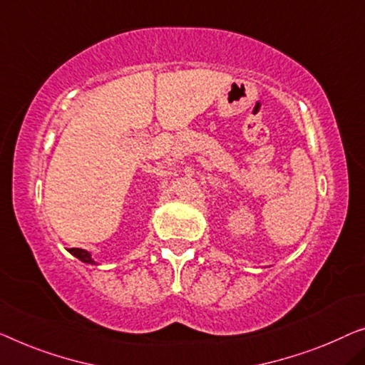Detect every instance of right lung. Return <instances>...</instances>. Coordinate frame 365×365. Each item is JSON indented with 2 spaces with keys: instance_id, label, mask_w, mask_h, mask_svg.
Here are the masks:
<instances>
[{
  "instance_id": "1",
  "label": "right lung",
  "mask_w": 365,
  "mask_h": 365,
  "mask_svg": "<svg viewBox=\"0 0 365 365\" xmlns=\"http://www.w3.org/2000/svg\"><path fill=\"white\" fill-rule=\"evenodd\" d=\"M68 252H70V254H73L75 257H77V259H80V260H81V262H86V264H95V262H93V259H91L90 252L83 251V249L72 247V249H68Z\"/></svg>"
}]
</instances>
